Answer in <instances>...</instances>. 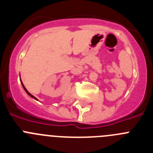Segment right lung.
I'll return each instance as SVG.
<instances>
[{
  "label": "right lung",
  "mask_w": 153,
  "mask_h": 153,
  "mask_svg": "<svg viewBox=\"0 0 153 153\" xmlns=\"http://www.w3.org/2000/svg\"><path fill=\"white\" fill-rule=\"evenodd\" d=\"M21 83H22V86H23V87H24V90H25V91H26V93H27L28 95H29V96H30V97H33V99H36V98H35V97H33V95H32V94H30V93H29V92H28V91H27V89H26V88H25V86H24V84H23V83H22V81H21Z\"/></svg>",
  "instance_id": "right-lung-1"
}]
</instances>
